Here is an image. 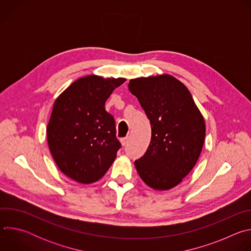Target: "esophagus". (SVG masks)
I'll list each match as a JSON object with an SVG mask.
<instances>
[{
  "mask_svg": "<svg viewBox=\"0 0 251 251\" xmlns=\"http://www.w3.org/2000/svg\"><path fill=\"white\" fill-rule=\"evenodd\" d=\"M121 144L123 145V146H125L127 143H128V141H129V137H124V138H121Z\"/></svg>",
  "mask_w": 251,
  "mask_h": 251,
  "instance_id": "34e87169",
  "label": "esophagus"
}]
</instances>
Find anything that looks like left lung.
<instances>
[{
    "label": "left lung",
    "instance_id": "8db88e82",
    "mask_svg": "<svg viewBox=\"0 0 251 251\" xmlns=\"http://www.w3.org/2000/svg\"><path fill=\"white\" fill-rule=\"evenodd\" d=\"M150 120V145L135 167L154 190L178 185L195 167L204 141L203 117L188 88L172 75L131 79L128 84Z\"/></svg>",
    "mask_w": 251,
    "mask_h": 251
}]
</instances>
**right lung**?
Here are the masks:
<instances>
[{
	"instance_id": "add662e5",
	"label": "right lung",
	"mask_w": 251,
	"mask_h": 251,
	"mask_svg": "<svg viewBox=\"0 0 251 251\" xmlns=\"http://www.w3.org/2000/svg\"><path fill=\"white\" fill-rule=\"evenodd\" d=\"M125 80L87 75L53 104L47 128L49 147L59 170L78 183L98 181L121 148L114 117L105 110V102Z\"/></svg>"
}]
</instances>
